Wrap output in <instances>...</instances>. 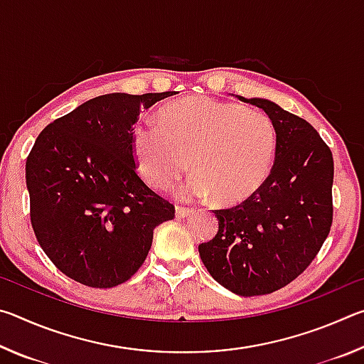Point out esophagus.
Here are the masks:
<instances>
[{
  "label": "esophagus",
  "mask_w": 364,
  "mask_h": 364,
  "mask_svg": "<svg viewBox=\"0 0 364 364\" xmlns=\"http://www.w3.org/2000/svg\"><path fill=\"white\" fill-rule=\"evenodd\" d=\"M193 208H186V207H176L175 208V215H176V218H188V217H191V215H193Z\"/></svg>",
  "instance_id": "34e87169"
}]
</instances>
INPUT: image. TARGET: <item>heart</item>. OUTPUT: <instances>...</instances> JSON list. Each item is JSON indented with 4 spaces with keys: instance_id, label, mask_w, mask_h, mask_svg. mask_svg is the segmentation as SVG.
Returning <instances> with one entry per match:
<instances>
[{
    "instance_id": "b5f03b06",
    "label": "heart",
    "mask_w": 364,
    "mask_h": 364,
    "mask_svg": "<svg viewBox=\"0 0 364 364\" xmlns=\"http://www.w3.org/2000/svg\"><path fill=\"white\" fill-rule=\"evenodd\" d=\"M278 133L260 110L205 96L184 97L160 112V123L139 122L132 152L139 176L167 188L189 167L196 171L175 189L191 202L213 194L220 204H236L263 186L273 168Z\"/></svg>"
}]
</instances>
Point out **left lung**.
Listing matches in <instances>:
<instances>
[{
	"label": "left lung",
	"instance_id": "1",
	"mask_svg": "<svg viewBox=\"0 0 364 364\" xmlns=\"http://www.w3.org/2000/svg\"><path fill=\"white\" fill-rule=\"evenodd\" d=\"M237 100L273 120L274 165L249 199L213 212L218 232L199 245V255L218 284L252 297L287 286L321 249L332 223L334 160L306 120L263 97Z\"/></svg>",
	"mask_w": 364,
	"mask_h": 364
}]
</instances>
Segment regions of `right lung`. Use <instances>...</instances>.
<instances>
[{"mask_svg": "<svg viewBox=\"0 0 364 364\" xmlns=\"http://www.w3.org/2000/svg\"><path fill=\"white\" fill-rule=\"evenodd\" d=\"M93 97L43 130L26 164L30 220L41 249L80 284L107 289L136 273L154 230L175 207L136 175L132 132L141 109L173 96Z\"/></svg>", "mask_w": 364, "mask_h": 364, "instance_id": "right-lung-1", "label": "right lung"}]
</instances>
